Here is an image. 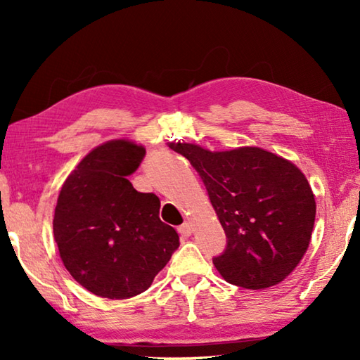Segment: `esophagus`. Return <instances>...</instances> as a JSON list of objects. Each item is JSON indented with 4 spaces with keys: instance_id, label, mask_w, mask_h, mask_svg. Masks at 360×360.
Wrapping results in <instances>:
<instances>
[{
    "instance_id": "1",
    "label": "esophagus",
    "mask_w": 360,
    "mask_h": 360,
    "mask_svg": "<svg viewBox=\"0 0 360 360\" xmlns=\"http://www.w3.org/2000/svg\"><path fill=\"white\" fill-rule=\"evenodd\" d=\"M178 231L179 233L182 235V236H191L192 233H193V225L191 224V222H184L181 225V227L178 229Z\"/></svg>"
}]
</instances>
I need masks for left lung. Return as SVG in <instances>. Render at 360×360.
<instances>
[{"label": "left lung", "mask_w": 360, "mask_h": 360, "mask_svg": "<svg viewBox=\"0 0 360 360\" xmlns=\"http://www.w3.org/2000/svg\"><path fill=\"white\" fill-rule=\"evenodd\" d=\"M168 148L200 174L227 235L225 252L212 260L225 281L254 290L284 281L303 259L314 227V193L300 168L255 146Z\"/></svg>", "instance_id": "8db88e82"}]
</instances>
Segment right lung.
Returning <instances> with one entry per match:
<instances>
[{
	"label": "right lung",
	"instance_id": "obj_1",
	"mask_svg": "<svg viewBox=\"0 0 360 360\" xmlns=\"http://www.w3.org/2000/svg\"><path fill=\"white\" fill-rule=\"evenodd\" d=\"M144 146L111 139L96 146L60 188L53 238L76 281L105 298L135 297L150 288L179 246V235L158 217L160 200L133 188Z\"/></svg>",
	"mask_w": 360,
	"mask_h": 360
}]
</instances>
